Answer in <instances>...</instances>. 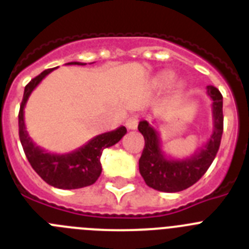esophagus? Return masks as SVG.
<instances>
[{
  "mask_svg": "<svg viewBox=\"0 0 249 249\" xmlns=\"http://www.w3.org/2000/svg\"><path fill=\"white\" fill-rule=\"evenodd\" d=\"M138 126V117L137 116H131L126 120V127L128 129H136Z\"/></svg>",
  "mask_w": 249,
  "mask_h": 249,
  "instance_id": "34e87169",
  "label": "esophagus"
}]
</instances>
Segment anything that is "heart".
<instances>
[{
	"label": "heart",
	"instance_id": "heart-1",
	"mask_svg": "<svg viewBox=\"0 0 249 249\" xmlns=\"http://www.w3.org/2000/svg\"><path fill=\"white\" fill-rule=\"evenodd\" d=\"M173 80H175V73H173L172 71H162L153 78L152 85H153L155 89H166V87H168V86L172 83ZM177 91H182L181 85L177 86Z\"/></svg>",
	"mask_w": 249,
	"mask_h": 249
}]
</instances>
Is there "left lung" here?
<instances>
[{"label": "left lung", "mask_w": 249, "mask_h": 249, "mask_svg": "<svg viewBox=\"0 0 249 249\" xmlns=\"http://www.w3.org/2000/svg\"><path fill=\"white\" fill-rule=\"evenodd\" d=\"M207 94L212 98L213 131L206 144L190 157L173 158L164 155L157 129L147 121H141L138 124V131L144 137V148L138 162L140 173L153 190L167 193L186 190L212 164L223 133V97L214 86H207Z\"/></svg>", "instance_id": "1"}]
</instances>
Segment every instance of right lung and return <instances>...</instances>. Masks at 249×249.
<instances>
[{
  "label": "right lung",
  "instance_id": "obj_1",
  "mask_svg": "<svg viewBox=\"0 0 249 249\" xmlns=\"http://www.w3.org/2000/svg\"><path fill=\"white\" fill-rule=\"evenodd\" d=\"M67 65L85 66L86 63L68 62ZM56 68H48L43 71L42 73L35 77L34 80H31V82L25 87L23 100L18 113L19 140L28 162L46 183L61 190H76L91 186L97 181L102 172L101 156L103 149L120 142L121 138L127 133V129L124 126H121L113 131L101 133L80 148L62 155L52 153L37 146L28 136L26 129L25 107L34 89L47 74Z\"/></svg>",
  "mask_w": 249,
  "mask_h": 249
}]
</instances>
